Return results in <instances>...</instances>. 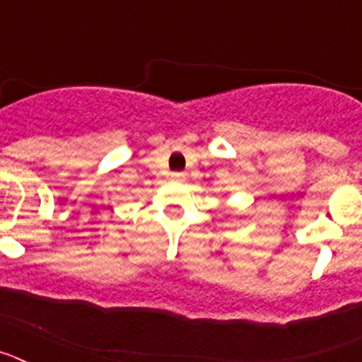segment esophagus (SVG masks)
I'll use <instances>...</instances> for the list:
<instances>
[{
    "label": "esophagus",
    "mask_w": 362,
    "mask_h": 362,
    "mask_svg": "<svg viewBox=\"0 0 362 362\" xmlns=\"http://www.w3.org/2000/svg\"><path fill=\"white\" fill-rule=\"evenodd\" d=\"M183 179H185L183 172H174V174H172V181H183Z\"/></svg>",
    "instance_id": "obj_1"
}]
</instances>
